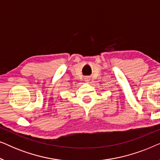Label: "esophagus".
Listing matches in <instances>:
<instances>
[{"label": "esophagus", "mask_w": 160, "mask_h": 160, "mask_svg": "<svg viewBox=\"0 0 160 160\" xmlns=\"http://www.w3.org/2000/svg\"><path fill=\"white\" fill-rule=\"evenodd\" d=\"M89 78H88V77L85 78V82H89Z\"/></svg>", "instance_id": "1"}]
</instances>
